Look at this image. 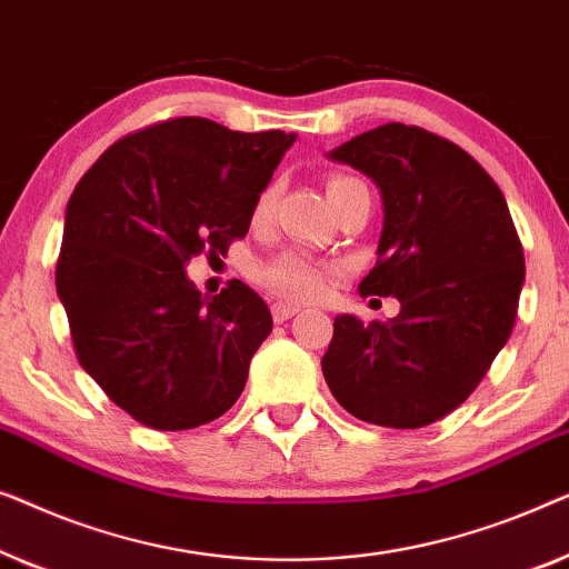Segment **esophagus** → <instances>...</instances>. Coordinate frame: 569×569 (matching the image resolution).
Listing matches in <instances>:
<instances>
[{"instance_id": "1", "label": "esophagus", "mask_w": 569, "mask_h": 569, "mask_svg": "<svg viewBox=\"0 0 569 569\" xmlns=\"http://www.w3.org/2000/svg\"><path fill=\"white\" fill-rule=\"evenodd\" d=\"M293 315H299V307H293V303H283V301L273 303V319H276V322H288V319H291Z\"/></svg>"}]
</instances>
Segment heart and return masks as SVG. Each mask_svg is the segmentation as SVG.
I'll return each instance as SVG.
<instances>
[{"instance_id": "b5f03b06", "label": "heart", "mask_w": 569, "mask_h": 569, "mask_svg": "<svg viewBox=\"0 0 569 569\" xmlns=\"http://www.w3.org/2000/svg\"><path fill=\"white\" fill-rule=\"evenodd\" d=\"M346 182H353V178H335L330 182V190L346 186ZM276 198L278 186H268L262 190L258 203H254V219H268L276 206ZM327 276H330V270L319 266L317 260H311L309 254L303 252H281L258 268V281L266 286L270 293L281 296V299L288 301L317 299V296L325 291Z\"/></svg>"}]
</instances>
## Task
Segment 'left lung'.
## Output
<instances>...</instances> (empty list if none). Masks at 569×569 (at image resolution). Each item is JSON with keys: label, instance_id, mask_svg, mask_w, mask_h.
<instances>
[{"label": "left lung", "instance_id": "1", "mask_svg": "<svg viewBox=\"0 0 569 569\" xmlns=\"http://www.w3.org/2000/svg\"><path fill=\"white\" fill-rule=\"evenodd\" d=\"M327 157L379 188V260L358 291L395 296L399 315L335 317L325 381L358 420L430 426L477 389L513 330L526 268L508 203L475 157L418 126H379Z\"/></svg>", "mask_w": 569, "mask_h": 569}]
</instances>
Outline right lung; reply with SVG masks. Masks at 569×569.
Returning <instances> with one entry per match:
<instances>
[{
    "label": "right lung",
    "mask_w": 569,
    "mask_h": 569,
    "mask_svg": "<svg viewBox=\"0 0 569 569\" xmlns=\"http://www.w3.org/2000/svg\"><path fill=\"white\" fill-rule=\"evenodd\" d=\"M293 141L172 118L116 141L71 193L56 291L79 363L141 426H206L242 395L268 303L242 281L201 296L186 266L247 234Z\"/></svg>",
    "instance_id": "right-lung-1"
}]
</instances>
